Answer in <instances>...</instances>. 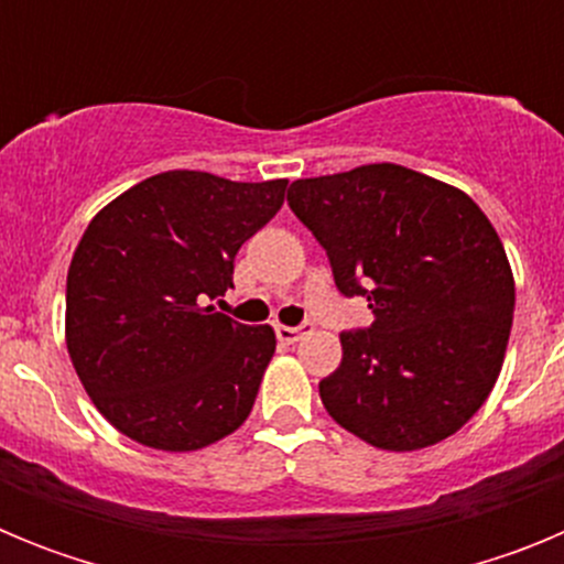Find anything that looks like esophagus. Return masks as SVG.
Returning <instances> with one entry per match:
<instances>
[{
  "label": "esophagus",
  "instance_id": "esophagus-1",
  "mask_svg": "<svg viewBox=\"0 0 564 564\" xmlns=\"http://www.w3.org/2000/svg\"><path fill=\"white\" fill-rule=\"evenodd\" d=\"M313 330L311 322H305V325H299V327H288V325H276V336L279 341H285V344H296L299 338L307 336V333Z\"/></svg>",
  "mask_w": 564,
  "mask_h": 564
}]
</instances>
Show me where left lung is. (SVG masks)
Here are the masks:
<instances>
[{
	"label": "left lung",
	"mask_w": 564,
	"mask_h": 564,
	"mask_svg": "<svg viewBox=\"0 0 564 564\" xmlns=\"http://www.w3.org/2000/svg\"><path fill=\"white\" fill-rule=\"evenodd\" d=\"M288 206L338 291L372 311L318 381L333 421L387 452L455 435L495 390L514 318V273L480 206L395 163L293 181Z\"/></svg>",
	"instance_id": "8db88e82"
}]
</instances>
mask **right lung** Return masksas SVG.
I'll return each mask as SVG.
<instances>
[{
  "label": "right lung",
  "mask_w": 564,
  "mask_h": 564,
  "mask_svg": "<svg viewBox=\"0 0 564 564\" xmlns=\"http://www.w3.org/2000/svg\"><path fill=\"white\" fill-rule=\"evenodd\" d=\"M285 188L174 169L93 217L67 271V352L121 435L194 452L251 415L276 336L208 302L234 288V257Z\"/></svg>",
  "instance_id": "1"
}]
</instances>
